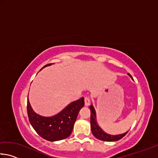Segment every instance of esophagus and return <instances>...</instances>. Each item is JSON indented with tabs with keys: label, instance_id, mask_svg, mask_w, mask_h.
<instances>
[{
	"label": "esophagus",
	"instance_id": "1",
	"mask_svg": "<svg viewBox=\"0 0 158 158\" xmlns=\"http://www.w3.org/2000/svg\"><path fill=\"white\" fill-rule=\"evenodd\" d=\"M84 102H85V106H89L90 105V100L89 97H85L84 98Z\"/></svg>",
	"mask_w": 158,
	"mask_h": 158
}]
</instances>
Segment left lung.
Listing matches in <instances>:
<instances>
[{
	"label": "left lung",
	"mask_w": 158,
	"mask_h": 158,
	"mask_svg": "<svg viewBox=\"0 0 158 158\" xmlns=\"http://www.w3.org/2000/svg\"><path fill=\"white\" fill-rule=\"evenodd\" d=\"M128 75L132 79V76H131L130 74H128ZM89 108L90 109V127H91V131L93 135H94L96 138L98 139L105 141H118L122 139L128 132L127 131V132L123 134H121V135H110V134L104 132V131L100 127V126L98 125V123L96 121V113L93 106L91 105L89 106Z\"/></svg>",
	"instance_id": "left-lung-1"
}]
</instances>
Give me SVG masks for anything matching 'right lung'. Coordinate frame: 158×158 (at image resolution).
Returning <instances> with one entry per match:
<instances>
[{"instance_id":"1","label":"right lung","mask_w":158,"mask_h":158,"mask_svg":"<svg viewBox=\"0 0 158 158\" xmlns=\"http://www.w3.org/2000/svg\"><path fill=\"white\" fill-rule=\"evenodd\" d=\"M52 64H47L42 69ZM84 105V98L83 97L69 104L56 115L47 117L36 114L32 109L28 99V119L36 132L44 139L50 141L62 140L71 135L79 112Z\"/></svg>"}]
</instances>
